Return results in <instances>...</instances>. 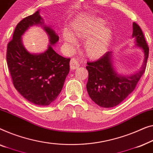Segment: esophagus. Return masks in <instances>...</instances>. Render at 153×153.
Returning a JSON list of instances; mask_svg holds the SVG:
<instances>
[{"label":"esophagus","mask_w":153,"mask_h":153,"mask_svg":"<svg viewBox=\"0 0 153 153\" xmlns=\"http://www.w3.org/2000/svg\"><path fill=\"white\" fill-rule=\"evenodd\" d=\"M79 63H78V62H77L76 58H72V59H71V62H70L71 69H72V70L76 69V68L79 67Z\"/></svg>","instance_id":"esophagus-1"}]
</instances>
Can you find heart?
Wrapping results in <instances>:
<instances>
[{
	"label": "heart",
	"instance_id": "heart-1",
	"mask_svg": "<svg viewBox=\"0 0 153 153\" xmlns=\"http://www.w3.org/2000/svg\"><path fill=\"white\" fill-rule=\"evenodd\" d=\"M105 25L102 19L77 23L72 26L71 33L69 31L64 33V39L71 46H76L74 36L77 39L88 38L85 45V53L89 57H99L106 52L112 34L111 30Z\"/></svg>",
	"mask_w": 153,
	"mask_h": 153
}]
</instances>
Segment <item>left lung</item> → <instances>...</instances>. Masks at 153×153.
I'll use <instances>...</instances> for the list:
<instances>
[{
  "instance_id": "obj_1",
  "label": "left lung",
  "mask_w": 153,
  "mask_h": 153,
  "mask_svg": "<svg viewBox=\"0 0 153 153\" xmlns=\"http://www.w3.org/2000/svg\"><path fill=\"white\" fill-rule=\"evenodd\" d=\"M132 26L135 46L142 49L144 54L143 64L139 71L130 76L117 74L111 51L105 53L96 61L87 62L86 68L89 77L87 90L91 100L100 107L109 108L119 105L134 91L145 72L149 48L140 27L136 23H133Z\"/></svg>"
}]
</instances>
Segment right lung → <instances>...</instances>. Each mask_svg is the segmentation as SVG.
Listing matches in <instances>:
<instances>
[{
  "label": "right lung",
  "instance_id": "1",
  "mask_svg": "<svg viewBox=\"0 0 153 153\" xmlns=\"http://www.w3.org/2000/svg\"><path fill=\"white\" fill-rule=\"evenodd\" d=\"M33 25H40L49 36L48 49L39 54L28 52L22 42L21 36ZM58 41L59 36L44 24L38 10L17 24L7 44L6 59L13 85L23 98L34 105L47 106L55 101L69 73L70 58L62 57L53 48Z\"/></svg>",
  "mask_w": 153,
  "mask_h": 153
}]
</instances>
